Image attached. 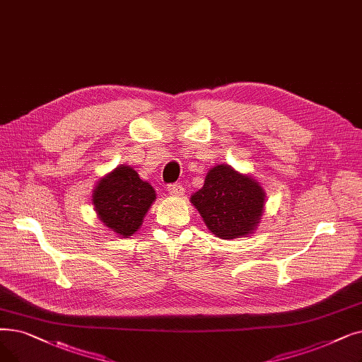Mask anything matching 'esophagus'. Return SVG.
Returning <instances> with one entry per match:
<instances>
[{
	"mask_svg": "<svg viewBox=\"0 0 362 362\" xmlns=\"http://www.w3.org/2000/svg\"><path fill=\"white\" fill-rule=\"evenodd\" d=\"M168 194L173 195V197H182L185 194V187L180 185V183H173V185H168Z\"/></svg>",
	"mask_w": 362,
	"mask_h": 362,
	"instance_id": "1",
	"label": "esophagus"
}]
</instances>
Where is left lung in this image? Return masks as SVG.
I'll list each match as a JSON object with an SVG mask.
<instances>
[{
	"label": "left lung",
	"instance_id": "1",
	"mask_svg": "<svg viewBox=\"0 0 362 362\" xmlns=\"http://www.w3.org/2000/svg\"><path fill=\"white\" fill-rule=\"evenodd\" d=\"M264 198L257 180L220 164L207 173L191 202L213 235L233 240L255 232L264 210Z\"/></svg>",
	"mask_w": 362,
	"mask_h": 362
}]
</instances>
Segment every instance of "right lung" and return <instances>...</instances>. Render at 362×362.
I'll return each instance as SVG.
<instances>
[{
	"instance_id": "add662e5",
	"label": "right lung",
	"mask_w": 362,
	"mask_h": 362,
	"mask_svg": "<svg viewBox=\"0 0 362 362\" xmlns=\"http://www.w3.org/2000/svg\"><path fill=\"white\" fill-rule=\"evenodd\" d=\"M91 201L100 222L121 238L142 226L156 195L153 187L129 165H118L94 187Z\"/></svg>"
}]
</instances>
